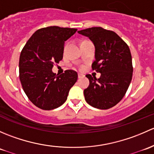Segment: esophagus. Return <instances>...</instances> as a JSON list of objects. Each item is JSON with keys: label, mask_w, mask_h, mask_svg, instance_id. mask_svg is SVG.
I'll use <instances>...</instances> for the list:
<instances>
[{"label": "esophagus", "mask_w": 154, "mask_h": 154, "mask_svg": "<svg viewBox=\"0 0 154 154\" xmlns=\"http://www.w3.org/2000/svg\"><path fill=\"white\" fill-rule=\"evenodd\" d=\"M84 77V75L83 74H78V78L80 79V78H83V77Z\"/></svg>", "instance_id": "esophagus-1"}]
</instances>
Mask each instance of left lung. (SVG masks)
Masks as SVG:
<instances>
[{
  "mask_svg": "<svg viewBox=\"0 0 154 154\" xmlns=\"http://www.w3.org/2000/svg\"><path fill=\"white\" fill-rule=\"evenodd\" d=\"M88 37L95 47L92 70L101 74L100 78L86 74L89 86L84 90L86 101L91 106L107 109L116 106L125 95L133 77L130 48L118 34L102 27L78 31Z\"/></svg>",
  "mask_w": 154,
  "mask_h": 154,
  "instance_id": "obj_1",
  "label": "left lung"
}]
</instances>
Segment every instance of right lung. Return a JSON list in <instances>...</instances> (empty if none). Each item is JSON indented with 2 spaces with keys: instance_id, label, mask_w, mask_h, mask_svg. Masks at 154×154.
I'll return each instance as SVG.
<instances>
[{
  "instance_id": "obj_1",
  "label": "right lung",
  "mask_w": 154,
  "mask_h": 154,
  "mask_svg": "<svg viewBox=\"0 0 154 154\" xmlns=\"http://www.w3.org/2000/svg\"><path fill=\"white\" fill-rule=\"evenodd\" d=\"M77 29L57 26L35 31L21 52L19 78L29 100L44 110H51L67 100L70 88L77 80V73L66 70L58 75L52 71L63 60L65 42Z\"/></svg>"
}]
</instances>
